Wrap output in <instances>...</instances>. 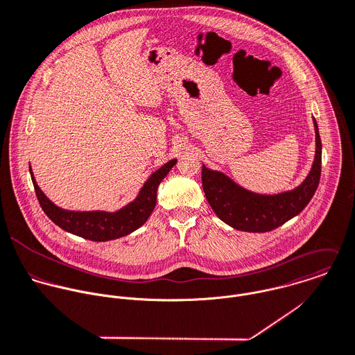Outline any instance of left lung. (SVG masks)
Listing matches in <instances>:
<instances>
[{"instance_id":"1","label":"left lung","mask_w":355,"mask_h":355,"mask_svg":"<svg viewBox=\"0 0 355 355\" xmlns=\"http://www.w3.org/2000/svg\"><path fill=\"white\" fill-rule=\"evenodd\" d=\"M315 127V157L306 180L295 189L260 195L235 184L224 173L202 168V185L214 213L230 227L245 232H268L302 213L313 199L321 178L322 144Z\"/></svg>"}]
</instances>
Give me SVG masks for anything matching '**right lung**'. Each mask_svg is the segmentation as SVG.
Listing matches in <instances>:
<instances>
[{"label": "right lung", "instance_id": "obj_1", "mask_svg": "<svg viewBox=\"0 0 355 355\" xmlns=\"http://www.w3.org/2000/svg\"><path fill=\"white\" fill-rule=\"evenodd\" d=\"M177 159L167 162L146 180L138 196L114 213L107 211H70L53 205L37 185L31 168V181L35 189L41 209L58 227L73 235L94 242L113 241L125 236L146 223L156 206L157 187L168 171L174 167Z\"/></svg>", "mask_w": 355, "mask_h": 355}]
</instances>
